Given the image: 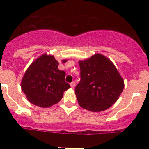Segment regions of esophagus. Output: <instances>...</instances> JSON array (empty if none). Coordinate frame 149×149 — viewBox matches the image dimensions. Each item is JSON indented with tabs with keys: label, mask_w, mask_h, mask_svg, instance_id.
Instances as JSON below:
<instances>
[{
	"label": "esophagus",
	"mask_w": 149,
	"mask_h": 149,
	"mask_svg": "<svg viewBox=\"0 0 149 149\" xmlns=\"http://www.w3.org/2000/svg\"><path fill=\"white\" fill-rule=\"evenodd\" d=\"M70 85H71V88H74V87H75V85H76V83H75V82H73V81L72 83H70Z\"/></svg>",
	"instance_id": "34e87169"
}]
</instances>
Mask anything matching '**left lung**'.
Instances as JSON below:
<instances>
[{
  "label": "left lung",
  "instance_id": "1",
  "mask_svg": "<svg viewBox=\"0 0 149 149\" xmlns=\"http://www.w3.org/2000/svg\"><path fill=\"white\" fill-rule=\"evenodd\" d=\"M80 80L76 93L79 105L93 112L110 108L124 88V80L110 59L101 54L79 61Z\"/></svg>",
  "mask_w": 149,
  "mask_h": 149
}]
</instances>
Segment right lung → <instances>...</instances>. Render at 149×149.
Instances as JSON below:
<instances>
[{"mask_svg":"<svg viewBox=\"0 0 149 149\" xmlns=\"http://www.w3.org/2000/svg\"><path fill=\"white\" fill-rule=\"evenodd\" d=\"M66 62V60H63ZM54 56L42 54L30 65L22 78L21 87L27 100L42 108L49 107L61 100L70 88L65 82L66 73L58 69Z\"/></svg>","mask_w":149,"mask_h":149,"instance_id":"right-lung-1","label":"right lung"}]
</instances>
